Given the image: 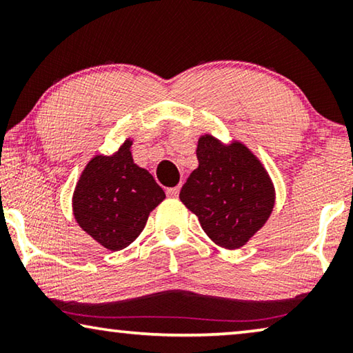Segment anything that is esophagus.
Returning <instances> with one entry per match:
<instances>
[{
    "label": "esophagus",
    "mask_w": 353,
    "mask_h": 353,
    "mask_svg": "<svg viewBox=\"0 0 353 353\" xmlns=\"http://www.w3.org/2000/svg\"><path fill=\"white\" fill-rule=\"evenodd\" d=\"M179 191H181V187L168 188V190H166V194H168V198H177V196H179Z\"/></svg>",
    "instance_id": "obj_1"
}]
</instances>
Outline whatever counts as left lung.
<instances>
[{"mask_svg": "<svg viewBox=\"0 0 353 353\" xmlns=\"http://www.w3.org/2000/svg\"><path fill=\"white\" fill-rule=\"evenodd\" d=\"M198 168L179 198L198 216L207 236L224 249H240L270 219L276 188L260 159L238 140L199 137Z\"/></svg>", "mask_w": 353, "mask_h": 353, "instance_id": "obj_1", "label": "left lung"}]
</instances>
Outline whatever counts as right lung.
I'll return each mask as SVG.
<instances>
[{
    "instance_id": "right-lung-1",
    "label": "right lung",
    "mask_w": 353,
    "mask_h": 353,
    "mask_svg": "<svg viewBox=\"0 0 353 353\" xmlns=\"http://www.w3.org/2000/svg\"><path fill=\"white\" fill-rule=\"evenodd\" d=\"M132 139L110 155L98 154L81 172L71 199L73 216L101 246L121 250L143 232L165 191L132 159Z\"/></svg>"
}]
</instances>
